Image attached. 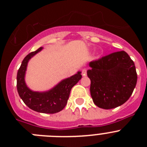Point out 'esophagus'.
<instances>
[{
	"label": "esophagus",
	"mask_w": 147,
	"mask_h": 147,
	"mask_svg": "<svg viewBox=\"0 0 147 147\" xmlns=\"http://www.w3.org/2000/svg\"><path fill=\"white\" fill-rule=\"evenodd\" d=\"M82 75L83 76H85L87 75V70L86 69H82Z\"/></svg>",
	"instance_id": "34e87169"
}]
</instances>
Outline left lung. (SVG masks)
Segmentation results:
<instances>
[{"instance_id":"1","label":"left lung","mask_w":147,"mask_h":147,"mask_svg":"<svg viewBox=\"0 0 147 147\" xmlns=\"http://www.w3.org/2000/svg\"><path fill=\"white\" fill-rule=\"evenodd\" d=\"M90 95L94 104L105 110L125 103L137 83L134 62L124 51H118L89 63Z\"/></svg>"}]
</instances>
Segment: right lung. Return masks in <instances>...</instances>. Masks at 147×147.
I'll use <instances>...</instances> for the list:
<instances>
[{
    "label": "right lung",
    "instance_id": "obj_1",
    "mask_svg": "<svg viewBox=\"0 0 147 147\" xmlns=\"http://www.w3.org/2000/svg\"><path fill=\"white\" fill-rule=\"evenodd\" d=\"M40 47L31 52L24 58L17 74V89L23 102L30 109L36 112L53 114L58 113L65 107L69 98L71 90L82 79L79 71L74 76L65 79L48 91H32L25 82V74L29 59L42 50Z\"/></svg>",
    "mask_w": 147,
    "mask_h": 147
}]
</instances>
